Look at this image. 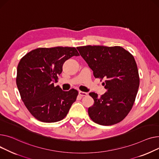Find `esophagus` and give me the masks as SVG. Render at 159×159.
Listing matches in <instances>:
<instances>
[{"instance_id":"1","label":"esophagus","mask_w":159,"mask_h":159,"mask_svg":"<svg viewBox=\"0 0 159 159\" xmlns=\"http://www.w3.org/2000/svg\"><path fill=\"white\" fill-rule=\"evenodd\" d=\"M79 94H80V96H87V95H88V93H87V92H82V91H80L79 92Z\"/></svg>"}]
</instances>
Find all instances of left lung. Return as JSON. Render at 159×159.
<instances>
[{
    "mask_svg": "<svg viewBox=\"0 0 159 159\" xmlns=\"http://www.w3.org/2000/svg\"><path fill=\"white\" fill-rule=\"evenodd\" d=\"M81 57L92 70L96 78L104 80L107 92L94 101L88 113L94 123L104 126L117 124L131 110L139 87V76L133 55L120 46L78 47Z\"/></svg>",
    "mask_w": 159,
    "mask_h": 159,
    "instance_id": "8db88e82",
    "label": "left lung"
}]
</instances>
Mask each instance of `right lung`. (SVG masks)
<instances>
[{
    "label": "right lung",
    "mask_w": 159,
    "mask_h": 159,
    "mask_svg": "<svg viewBox=\"0 0 159 159\" xmlns=\"http://www.w3.org/2000/svg\"><path fill=\"white\" fill-rule=\"evenodd\" d=\"M74 56H80L75 48H42L27 53L18 63V91L27 110L39 120L54 123L62 120L76 100V90L63 91L54 85L64 62Z\"/></svg>",
    "instance_id": "right-lung-1"
}]
</instances>
